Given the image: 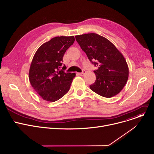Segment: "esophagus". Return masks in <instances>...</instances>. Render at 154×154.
<instances>
[{
    "label": "esophagus",
    "instance_id": "34e87169",
    "mask_svg": "<svg viewBox=\"0 0 154 154\" xmlns=\"http://www.w3.org/2000/svg\"><path fill=\"white\" fill-rule=\"evenodd\" d=\"M85 71L84 70L82 72H80V73H78V74L79 75H80V76H82V75H84V74H85Z\"/></svg>",
    "mask_w": 154,
    "mask_h": 154
}]
</instances>
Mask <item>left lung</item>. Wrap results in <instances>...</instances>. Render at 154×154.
<instances>
[{
    "label": "left lung",
    "instance_id": "1",
    "mask_svg": "<svg viewBox=\"0 0 154 154\" xmlns=\"http://www.w3.org/2000/svg\"><path fill=\"white\" fill-rule=\"evenodd\" d=\"M80 48L90 62L98 69L94 70L95 82L90 85L96 94L106 98L116 95L124 88L129 68L123 55L110 41L96 33L75 36Z\"/></svg>",
    "mask_w": 154,
    "mask_h": 154
}]
</instances>
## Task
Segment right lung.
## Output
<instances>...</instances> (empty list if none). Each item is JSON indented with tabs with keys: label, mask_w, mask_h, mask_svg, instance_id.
I'll list each match as a JSON object with an SVG mask.
<instances>
[{
	"label": "right lung",
	"mask_w": 154,
	"mask_h": 154,
	"mask_svg": "<svg viewBox=\"0 0 154 154\" xmlns=\"http://www.w3.org/2000/svg\"><path fill=\"white\" fill-rule=\"evenodd\" d=\"M74 36H57L45 43L35 53L29 70V80L43 100L54 102L69 90L75 73L61 69L66 50L74 43Z\"/></svg>",
	"instance_id": "add662e5"
}]
</instances>
